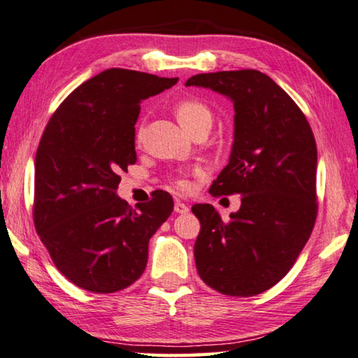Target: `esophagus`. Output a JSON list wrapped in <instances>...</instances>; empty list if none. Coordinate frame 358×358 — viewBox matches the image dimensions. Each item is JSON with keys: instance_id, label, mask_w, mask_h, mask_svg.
Segmentation results:
<instances>
[{"instance_id": "esophagus-1", "label": "esophagus", "mask_w": 358, "mask_h": 358, "mask_svg": "<svg viewBox=\"0 0 358 358\" xmlns=\"http://www.w3.org/2000/svg\"><path fill=\"white\" fill-rule=\"evenodd\" d=\"M173 210L177 213H188L189 212V207L186 206V203L177 201V202H175V206H173Z\"/></svg>"}]
</instances>
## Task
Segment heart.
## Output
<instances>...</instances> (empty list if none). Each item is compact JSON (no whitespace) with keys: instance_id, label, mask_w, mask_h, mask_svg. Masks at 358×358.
<instances>
[{"instance_id":"obj_1","label":"heart","mask_w":358,"mask_h":358,"mask_svg":"<svg viewBox=\"0 0 358 358\" xmlns=\"http://www.w3.org/2000/svg\"><path fill=\"white\" fill-rule=\"evenodd\" d=\"M175 116H177L178 122L183 126L188 132H194V130L202 126V124L212 122V111L208 110L206 103H202L199 100H183L180 101L175 108ZM145 138V127L140 126L137 130V141L141 143ZM172 186L180 192H186L191 189V181H189V172H178L173 173L170 177Z\"/></svg>"}]
</instances>
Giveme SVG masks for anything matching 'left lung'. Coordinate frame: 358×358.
I'll use <instances>...</instances> for the list:
<instances>
[{"instance_id": "left-lung-1", "label": "left lung", "mask_w": 358, "mask_h": 358, "mask_svg": "<svg viewBox=\"0 0 358 358\" xmlns=\"http://www.w3.org/2000/svg\"><path fill=\"white\" fill-rule=\"evenodd\" d=\"M186 86L208 87L234 101V143L210 186L212 196L241 194L223 221L196 203L201 221L196 268L210 288L255 296L282 280L309 241L317 218V145L293 99L258 70L202 73Z\"/></svg>"}]
</instances>
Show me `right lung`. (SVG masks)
I'll list each match as a JSON object with an SVG mask.
<instances>
[{
	"label": "right lung",
	"mask_w": 358,
	"mask_h": 358,
	"mask_svg": "<svg viewBox=\"0 0 358 358\" xmlns=\"http://www.w3.org/2000/svg\"><path fill=\"white\" fill-rule=\"evenodd\" d=\"M177 81L110 68L73 90L44 129L33 223L55 268L79 288L115 293L143 274L148 242L172 213L173 199L155 191L135 210L116 191L121 173L137 162L140 103Z\"/></svg>",
	"instance_id": "right-lung-1"
}]
</instances>
